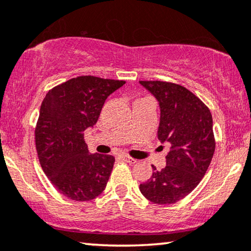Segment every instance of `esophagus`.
Listing matches in <instances>:
<instances>
[{
    "instance_id": "esophagus-1",
    "label": "esophagus",
    "mask_w": 251,
    "mask_h": 251,
    "mask_svg": "<svg viewBox=\"0 0 251 251\" xmlns=\"http://www.w3.org/2000/svg\"><path fill=\"white\" fill-rule=\"evenodd\" d=\"M122 157H123L124 159L126 160V162L129 163V164H134V163H136V159H135V158H132V157H129V156H125V155H123Z\"/></svg>"
}]
</instances>
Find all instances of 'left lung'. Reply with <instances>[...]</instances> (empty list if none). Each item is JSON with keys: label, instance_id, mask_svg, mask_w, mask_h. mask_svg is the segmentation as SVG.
Listing matches in <instances>:
<instances>
[{"label": "left lung", "instance_id": "obj_1", "mask_svg": "<svg viewBox=\"0 0 251 251\" xmlns=\"http://www.w3.org/2000/svg\"><path fill=\"white\" fill-rule=\"evenodd\" d=\"M160 106L158 139L170 146L166 166L153 172L140 192L156 204H172L199 185L216 148L212 116L208 106L186 87L159 80L140 81Z\"/></svg>", "mask_w": 251, "mask_h": 251}]
</instances>
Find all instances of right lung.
Wrapping results in <instances>:
<instances>
[{"mask_svg":"<svg viewBox=\"0 0 251 251\" xmlns=\"http://www.w3.org/2000/svg\"><path fill=\"white\" fill-rule=\"evenodd\" d=\"M124 83L79 75L43 99L34 131L39 162L53 187L70 200L91 201L108 183L115 157L89 153L83 133L98 122L106 98Z\"/></svg>","mask_w":251,"mask_h":251,"instance_id":"add662e5","label":"right lung"}]
</instances>
